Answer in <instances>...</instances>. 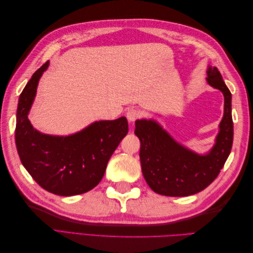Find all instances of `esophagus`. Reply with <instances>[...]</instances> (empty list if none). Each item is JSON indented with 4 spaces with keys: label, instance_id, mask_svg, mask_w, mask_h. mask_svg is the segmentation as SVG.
I'll list each match as a JSON object with an SVG mask.
<instances>
[{
    "label": "esophagus",
    "instance_id": "34e87169",
    "mask_svg": "<svg viewBox=\"0 0 253 253\" xmlns=\"http://www.w3.org/2000/svg\"><path fill=\"white\" fill-rule=\"evenodd\" d=\"M126 118L129 122H134L135 120L141 117V112L137 109H129L126 111Z\"/></svg>",
    "mask_w": 253,
    "mask_h": 253
}]
</instances>
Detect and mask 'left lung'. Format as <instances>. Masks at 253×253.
Segmentation results:
<instances>
[{
  "instance_id": "left-lung-1",
  "label": "left lung",
  "mask_w": 253,
  "mask_h": 253,
  "mask_svg": "<svg viewBox=\"0 0 253 253\" xmlns=\"http://www.w3.org/2000/svg\"><path fill=\"white\" fill-rule=\"evenodd\" d=\"M207 82L224 95V116L215 144L205 155L187 149L153 119L135 121L140 140L142 174L154 192L166 196H189L201 192L217 177L233 142L231 93L216 67L209 66Z\"/></svg>"
}]
</instances>
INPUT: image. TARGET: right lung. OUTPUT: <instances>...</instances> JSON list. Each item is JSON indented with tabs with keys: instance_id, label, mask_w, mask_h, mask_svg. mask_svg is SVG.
Segmentation results:
<instances>
[{
	"instance_id": "add662e5",
	"label": "right lung",
	"mask_w": 253,
	"mask_h": 253,
	"mask_svg": "<svg viewBox=\"0 0 253 253\" xmlns=\"http://www.w3.org/2000/svg\"><path fill=\"white\" fill-rule=\"evenodd\" d=\"M49 62L43 64L19 98L16 144L22 165L44 190L60 196L85 193L102 179L106 166L127 134L126 117L101 120L70 136L43 134L32 126L28 113L38 83Z\"/></svg>"
}]
</instances>
